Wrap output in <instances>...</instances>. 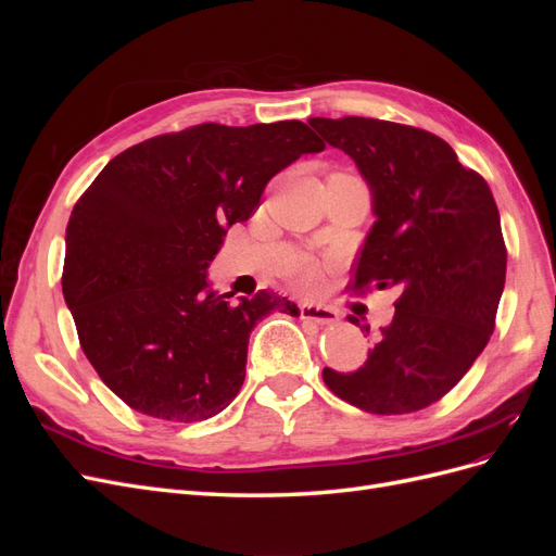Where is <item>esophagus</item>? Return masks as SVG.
<instances>
[{"instance_id":"1","label":"esophagus","mask_w":556,"mask_h":556,"mask_svg":"<svg viewBox=\"0 0 556 556\" xmlns=\"http://www.w3.org/2000/svg\"><path fill=\"white\" fill-rule=\"evenodd\" d=\"M299 315H301V319H311V323H317V325L339 323V313L327 308V306H319V304H301Z\"/></svg>"}]
</instances>
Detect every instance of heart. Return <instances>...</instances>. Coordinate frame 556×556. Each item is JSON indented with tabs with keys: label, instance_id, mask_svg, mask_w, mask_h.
<instances>
[{
	"label": "heart",
	"instance_id": "heart-1",
	"mask_svg": "<svg viewBox=\"0 0 556 556\" xmlns=\"http://www.w3.org/2000/svg\"><path fill=\"white\" fill-rule=\"evenodd\" d=\"M301 282H304V285H313L315 282V271H313V268H306V271L301 274Z\"/></svg>",
	"mask_w": 556,
	"mask_h": 556
}]
</instances>
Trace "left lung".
I'll use <instances>...</instances> for the list:
<instances>
[{
  "label": "left lung",
  "instance_id": "1",
  "mask_svg": "<svg viewBox=\"0 0 556 556\" xmlns=\"http://www.w3.org/2000/svg\"><path fill=\"white\" fill-rule=\"evenodd\" d=\"M308 123L371 185L378 220L350 290L399 292L362 368H325V384L366 413L422 410L466 376L496 325L508 250L494 194L427 129L357 115ZM350 323L368 333L357 317Z\"/></svg>",
  "mask_w": 556,
  "mask_h": 556
}]
</instances>
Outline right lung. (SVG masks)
<instances>
[{
  "label": "right lung",
  "instance_id": "add662e5",
  "mask_svg": "<svg viewBox=\"0 0 556 556\" xmlns=\"http://www.w3.org/2000/svg\"><path fill=\"white\" fill-rule=\"evenodd\" d=\"M325 141L299 121L201 123L115 155L66 225L62 292L78 341L129 408L169 422L225 410L245 378L248 339L285 296L229 304L206 292L227 227L260 208L285 166Z\"/></svg>",
  "mask_w": 556,
  "mask_h": 556
}]
</instances>
